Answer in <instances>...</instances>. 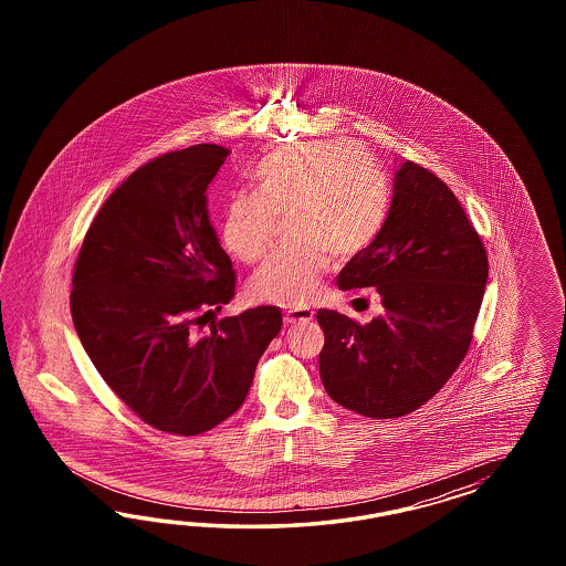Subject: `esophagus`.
<instances>
[{"mask_svg":"<svg viewBox=\"0 0 566 566\" xmlns=\"http://www.w3.org/2000/svg\"><path fill=\"white\" fill-rule=\"evenodd\" d=\"M313 315H315V311H313V308H289V311H284V324H286V326L307 324V322L313 319Z\"/></svg>","mask_w":566,"mask_h":566,"instance_id":"esophagus-1","label":"esophagus"}]
</instances>
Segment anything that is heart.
Here are the masks:
<instances>
[{
	"mask_svg": "<svg viewBox=\"0 0 566 566\" xmlns=\"http://www.w3.org/2000/svg\"><path fill=\"white\" fill-rule=\"evenodd\" d=\"M253 195H237L223 211L226 247L258 263L272 247L277 220L296 240L251 277L255 301L298 307L326 274L329 255L355 258L376 240L388 213V187L371 157L344 140L284 147L251 174Z\"/></svg>",
	"mask_w": 566,
	"mask_h": 566,
	"instance_id": "1",
	"label": "heart"
}]
</instances>
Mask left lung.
Instances as JSON below:
<instances>
[{
	"mask_svg": "<svg viewBox=\"0 0 566 566\" xmlns=\"http://www.w3.org/2000/svg\"><path fill=\"white\" fill-rule=\"evenodd\" d=\"M485 282L483 242L454 192L402 161L379 234L338 274L340 291L374 286L384 313L360 326L338 311H317L329 398L374 419L426 405L469 350Z\"/></svg>",
	"mask_w": 566,
	"mask_h": 566,
	"instance_id": "1",
	"label": "left lung"
}]
</instances>
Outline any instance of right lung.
<instances>
[{"instance_id":"add662e5","label":"right lung","mask_w":566,"mask_h":566,"mask_svg":"<svg viewBox=\"0 0 566 566\" xmlns=\"http://www.w3.org/2000/svg\"><path fill=\"white\" fill-rule=\"evenodd\" d=\"M228 149L155 157L109 195L74 265L70 308L88 359L155 429L197 436L239 411L280 307L247 308L197 334L234 296V270L207 211Z\"/></svg>"}]
</instances>
